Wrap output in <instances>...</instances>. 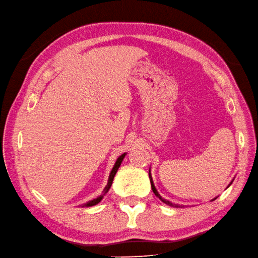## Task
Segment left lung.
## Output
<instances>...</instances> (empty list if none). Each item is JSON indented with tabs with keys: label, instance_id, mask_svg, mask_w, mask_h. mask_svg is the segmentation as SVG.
<instances>
[{
	"label": "left lung",
	"instance_id": "8db88e82",
	"mask_svg": "<svg viewBox=\"0 0 258 258\" xmlns=\"http://www.w3.org/2000/svg\"><path fill=\"white\" fill-rule=\"evenodd\" d=\"M149 177H150V181H151V187H152V190H153V192L155 194V196L156 197H159L160 199H161V202H163L164 204H166L167 206H172V207H176V208H179V206L178 205H175V204H172L171 202H168V200H166V199H164V198H162V196H160V194L158 192V190H156V188H155V186H154V184H153V179H152V176H151V173H150V169H149ZM232 184V183H231ZM230 184V185H231ZM229 185V186H230ZM228 186V187H229ZM217 199V197L215 198V199H212V200H216Z\"/></svg>",
	"mask_w": 258,
	"mask_h": 258
}]
</instances>
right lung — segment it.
Listing matches in <instances>:
<instances>
[{
  "instance_id": "1",
  "label": "right lung",
  "mask_w": 258,
  "mask_h": 258,
  "mask_svg": "<svg viewBox=\"0 0 258 258\" xmlns=\"http://www.w3.org/2000/svg\"><path fill=\"white\" fill-rule=\"evenodd\" d=\"M125 154L127 153H123V154H121L120 156H119V158L117 159V161H116V163H115V165H114V167H112V169H111V172H110V174H109V178H108V183H107V185H106V187L104 188V191H103V195H100L99 197H97V198H95V199H93V200H90L89 203H86V204H84L83 206L82 207H92V206H95V205H97L100 200L103 199V197L105 196L106 194L108 192V190H109V188H110V186H111V184H112V180H114V177H115V175H116V173H117V171H118V168H119V166H120V164H121V162H122V160H123V158L125 156Z\"/></svg>"
}]
</instances>
